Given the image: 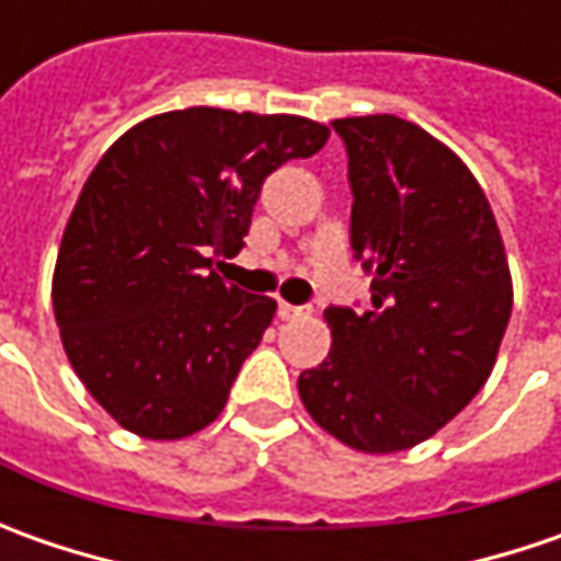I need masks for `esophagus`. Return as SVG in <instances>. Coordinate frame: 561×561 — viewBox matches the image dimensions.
<instances>
[{
  "label": "esophagus",
  "mask_w": 561,
  "mask_h": 561,
  "mask_svg": "<svg viewBox=\"0 0 561 561\" xmlns=\"http://www.w3.org/2000/svg\"><path fill=\"white\" fill-rule=\"evenodd\" d=\"M277 314H280L284 321H296V318H309V314H312V306H290V302H280V306H277Z\"/></svg>",
  "instance_id": "esophagus-1"
}]
</instances>
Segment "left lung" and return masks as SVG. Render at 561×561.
I'll list each match as a JSON object with an SVG mask.
<instances>
[{"label":"left lung","mask_w":561,"mask_h":561,"mask_svg":"<svg viewBox=\"0 0 561 561\" xmlns=\"http://www.w3.org/2000/svg\"><path fill=\"white\" fill-rule=\"evenodd\" d=\"M350 159L362 309L331 306L334 346L299 375L302 405L362 453H399L456 419L493 371L512 314L506 249L474 174L397 115L331 124Z\"/></svg>","instance_id":"left-lung-1"}]
</instances>
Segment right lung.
<instances>
[{
	"label": "right lung",
	"mask_w": 561,
	"mask_h": 561,
	"mask_svg": "<svg viewBox=\"0 0 561 561\" xmlns=\"http://www.w3.org/2000/svg\"><path fill=\"white\" fill-rule=\"evenodd\" d=\"M324 140L309 118L199 105L142 121L99 159L53 309L77 377L121 427L181 440L221 415L277 302L227 284L208 255H237L265 178Z\"/></svg>",
	"instance_id": "right-lung-1"
}]
</instances>
